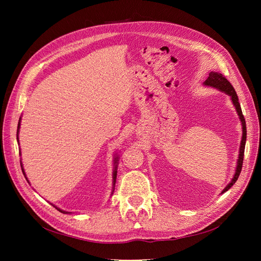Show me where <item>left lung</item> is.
<instances>
[{
  "mask_svg": "<svg viewBox=\"0 0 261 261\" xmlns=\"http://www.w3.org/2000/svg\"><path fill=\"white\" fill-rule=\"evenodd\" d=\"M203 86L206 87H212V88H216L220 91H222L224 93H226L227 96H230L233 106L236 109V112H238V115L240 117V121L242 123V129H243V134H242V140H241V146H240V153H239V159H238V163H236V169H235V173L234 176L231 179L230 183L226 185V187L222 191V194L227 192L234 184L235 181L238 180L240 173L242 171V165H243V159H244V151H245V144H246V122H245V118L242 112L241 109V105L239 102V97L236 94L235 89L233 88V86L231 85V83L228 82L226 78L222 75L219 74L217 72H210L209 73V77L206 80V82L203 83Z\"/></svg>",
  "mask_w": 261,
  "mask_h": 261,
  "instance_id": "1",
  "label": "left lung"
}]
</instances>
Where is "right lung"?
Here are the masks:
<instances>
[{
    "instance_id": "1",
    "label": "right lung",
    "mask_w": 261,
    "mask_h": 261,
    "mask_svg": "<svg viewBox=\"0 0 261 261\" xmlns=\"http://www.w3.org/2000/svg\"><path fill=\"white\" fill-rule=\"evenodd\" d=\"M20 120L21 118H19V122H18V126H17V141L19 143V139H18V133H19V128H20ZM19 154H20V152H19ZM114 170H113V191H112V194H113V192H114V187H115V181H116V175H117V165H118V155H117V153L114 155ZM20 167H21V171H22V173H23V175H25V177H26V179H27V181L29 183V180H28V178H27V176H26V173H25V170H23V167H22V163L20 162ZM52 204V203H51ZM52 206L54 207V208H57L60 212H62V213H65V215H67V213H72V212H68V211H64V210H62V209H60V208H58L57 206H54V204H52Z\"/></svg>"
}]
</instances>
